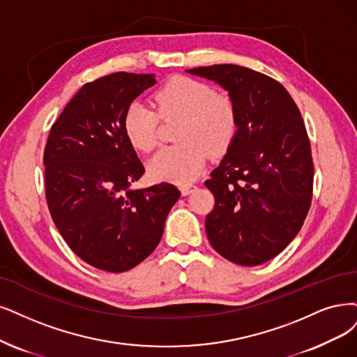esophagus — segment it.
Here are the masks:
<instances>
[{"label":"esophagus","instance_id":"obj_1","mask_svg":"<svg viewBox=\"0 0 357 357\" xmlns=\"http://www.w3.org/2000/svg\"><path fill=\"white\" fill-rule=\"evenodd\" d=\"M194 190H195V185H192V183H185V185H181V192H182V195H188V194H191Z\"/></svg>","mask_w":357,"mask_h":357}]
</instances>
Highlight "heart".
I'll use <instances>...</instances> for the list:
<instances>
[{"mask_svg": "<svg viewBox=\"0 0 357 357\" xmlns=\"http://www.w3.org/2000/svg\"><path fill=\"white\" fill-rule=\"evenodd\" d=\"M155 107L163 121L181 119L176 145L158 150L149 162V174L157 181L187 183L202 174L207 151L225 153L238 132L235 101L200 81L178 76L155 92ZM158 116L134 101L123 114V130L137 150L150 151L158 139Z\"/></svg>", "mask_w": 357, "mask_h": 357, "instance_id": "1", "label": "heart"}]
</instances>
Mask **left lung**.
Here are the masks:
<instances>
[{
	"mask_svg": "<svg viewBox=\"0 0 357 357\" xmlns=\"http://www.w3.org/2000/svg\"><path fill=\"white\" fill-rule=\"evenodd\" d=\"M187 73L218 84L238 110L236 137L206 181L215 195L207 238L236 265H261L296 238L309 212L313 162L305 122L288 91L266 75L236 64Z\"/></svg>",
	"mask_w": 357,
	"mask_h": 357,
	"instance_id": "1",
	"label": "left lung"
}]
</instances>
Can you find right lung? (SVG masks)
Returning <instances> with one entry per match:
<instances>
[{
	"instance_id": "1",
	"label": "right lung",
	"mask_w": 357,
	"mask_h": 357,
	"mask_svg": "<svg viewBox=\"0 0 357 357\" xmlns=\"http://www.w3.org/2000/svg\"><path fill=\"white\" fill-rule=\"evenodd\" d=\"M154 75L117 72L85 84L52 125L44 151L45 195L64 241L88 265L125 272L160 243L181 197L174 183L132 188L144 166L123 114Z\"/></svg>"
}]
</instances>
